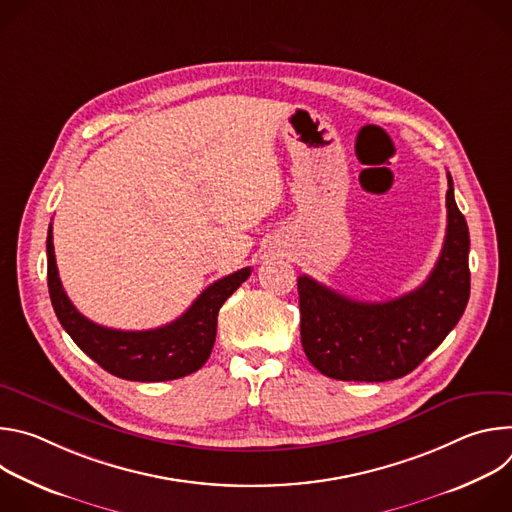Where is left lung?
I'll return each instance as SVG.
<instances>
[{
	"label": "left lung",
	"mask_w": 512,
	"mask_h": 512,
	"mask_svg": "<svg viewBox=\"0 0 512 512\" xmlns=\"http://www.w3.org/2000/svg\"><path fill=\"white\" fill-rule=\"evenodd\" d=\"M448 229L429 277L389 302H356L316 279L298 277L302 346L314 367L338 381L405 377L462 318L470 298V233L448 174Z\"/></svg>",
	"instance_id": "left-lung-1"
}]
</instances>
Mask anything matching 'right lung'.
<instances>
[{"label":"right lung","instance_id":"1","mask_svg":"<svg viewBox=\"0 0 512 512\" xmlns=\"http://www.w3.org/2000/svg\"><path fill=\"white\" fill-rule=\"evenodd\" d=\"M46 255L48 291L62 328L101 369L139 383L172 381L196 373L214 346L218 310L251 275V267L239 269L208 285L178 320L154 330L131 332L99 326L72 306L56 269L52 225L48 227Z\"/></svg>","mask_w":512,"mask_h":512}]
</instances>
